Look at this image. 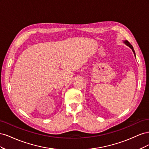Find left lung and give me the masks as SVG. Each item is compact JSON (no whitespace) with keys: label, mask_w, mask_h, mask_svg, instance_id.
I'll list each match as a JSON object with an SVG mask.
<instances>
[{"label":"left lung","mask_w":149,"mask_h":149,"mask_svg":"<svg viewBox=\"0 0 149 149\" xmlns=\"http://www.w3.org/2000/svg\"><path fill=\"white\" fill-rule=\"evenodd\" d=\"M124 43L126 44V45H127V46H129L130 48H131L132 49V50L133 51V52H134V55H135V56H136V53H135V51H134V48H133V47L132 46V45L131 44H130L128 41H125L124 42Z\"/></svg>","instance_id":"obj_1"}]
</instances>
